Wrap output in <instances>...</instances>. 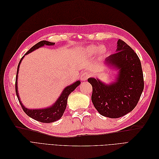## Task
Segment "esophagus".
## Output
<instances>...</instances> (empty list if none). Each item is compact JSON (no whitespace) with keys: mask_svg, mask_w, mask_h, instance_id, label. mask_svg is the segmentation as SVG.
Instances as JSON below:
<instances>
[{"mask_svg":"<svg viewBox=\"0 0 159 159\" xmlns=\"http://www.w3.org/2000/svg\"><path fill=\"white\" fill-rule=\"evenodd\" d=\"M90 76V74L88 72H84V73L81 75V80L83 81L87 80L88 78Z\"/></svg>","mask_w":159,"mask_h":159,"instance_id":"obj_1","label":"esophagus"}]
</instances>
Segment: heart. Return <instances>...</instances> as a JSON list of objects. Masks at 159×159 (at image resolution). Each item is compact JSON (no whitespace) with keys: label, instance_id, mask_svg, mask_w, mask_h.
Returning <instances> with one entry per match:
<instances>
[{"label":"heart","instance_id":"obj_1","mask_svg":"<svg viewBox=\"0 0 159 159\" xmlns=\"http://www.w3.org/2000/svg\"><path fill=\"white\" fill-rule=\"evenodd\" d=\"M99 50V52L100 54H103L105 52V48L104 47H98L96 46H90L87 48V52L90 54H95V53L97 52Z\"/></svg>","mask_w":159,"mask_h":159}]
</instances>
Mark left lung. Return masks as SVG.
Instances as JSON below:
<instances>
[{
    "label": "left lung",
    "instance_id": "8db88e82",
    "mask_svg": "<svg viewBox=\"0 0 159 159\" xmlns=\"http://www.w3.org/2000/svg\"><path fill=\"white\" fill-rule=\"evenodd\" d=\"M105 63L119 70V74L109 85L89 78L93 88L91 101L103 116L119 118L131 112L141 98L144 89L141 61L131 48L119 39L116 53L107 57Z\"/></svg>",
    "mask_w": 159,
    "mask_h": 159
}]
</instances>
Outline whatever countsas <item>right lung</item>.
I'll return each mask as SVG.
<instances>
[{"mask_svg":"<svg viewBox=\"0 0 159 159\" xmlns=\"http://www.w3.org/2000/svg\"><path fill=\"white\" fill-rule=\"evenodd\" d=\"M55 43L50 42L48 41L42 40L40 41L34 46H33L31 48L28 50L25 55L29 54V53L32 52V51L35 50L39 48L44 46V45L47 46H53L54 45ZM25 56H22L21 60L19 61V64L18 65V68L16 71V82H15V89H16V93L18 98V99L19 102L20 103L21 107L25 113L29 116L30 117L38 121H40L42 123H49L56 121L57 120L60 119L62 115H63L65 109L66 108L67 105V101H68V98L69 95L80 84V81H77L73 84H71L67 87L62 91L61 94L60 95V98L57 99V100L55 102L54 105H52L51 107H49L45 109H29L25 107L22 103H21V101L19 98L18 93V86H17V80H18V74L19 70V67H20V64L23 59V57Z\"/></svg>","mask_w":159,"mask_h":159,"instance_id":"obj_1","label":"right lung"}]
</instances>
